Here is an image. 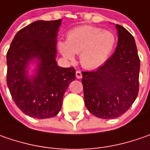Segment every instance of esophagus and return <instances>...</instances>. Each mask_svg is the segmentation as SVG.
<instances>
[{"label":"esophagus","mask_w":150,"mask_h":150,"mask_svg":"<svg viewBox=\"0 0 150 150\" xmlns=\"http://www.w3.org/2000/svg\"><path fill=\"white\" fill-rule=\"evenodd\" d=\"M75 76H76L77 79H81V78H82L81 72L80 70H76V72H75Z\"/></svg>","instance_id":"34e87169"}]
</instances>
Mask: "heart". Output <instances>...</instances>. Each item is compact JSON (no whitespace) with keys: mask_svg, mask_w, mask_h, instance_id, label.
I'll return each mask as SVG.
<instances>
[{"mask_svg":"<svg viewBox=\"0 0 150 150\" xmlns=\"http://www.w3.org/2000/svg\"><path fill=\"white\" fill-rule=\"evenodd\" d=\"M117 42L112 32L84 25L67 33V41H59V49L66 59L74 60L75 54H80L81 65L87 69L99 68L109 59Z\"/></svg>","mask_w":150,"mask_h":150,"instance_id":"1","label":"heart"}]
</instances>
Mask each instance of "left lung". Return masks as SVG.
<instances>
[{
  "label": "left lung",
  "mask_w": 150,
  "mask_h": 150,
  "mask_svg": "<svg viewBox=\"0 0 150 150\" xmlns=\"http://www.w3.org/2000/svg\"><path fill=\"white\" fill-rule=\"evenodd\" d=\"M116 50L95 71L82 72L84 100L94 116L111 119L126 112L137 98L140 60L133 35L117 24Z\"/></svg>",
  "instance_id": "8db88e82"
}]
</instances>
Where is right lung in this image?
I'll return each instance as SVG.
<instances>
[{"instance_id": "add662e5", "label": "right lung", "mask_w": 150, "mask_h": 150, "mask_svg": "<svg viewBox=\"0 0 150 150\" xmlns=\"http://www.w3.org/2000/svg\"><path fill=\"white\" fill-rule=\"evenodd\" d=\"M61 19L36 21L17 32L6 54V82L11 97L26 115L53 117L62 107L63 96L75 80L74 67L62 68L55 60L57 33ZM38 61L33 76L27 75L31 61Z\"/></svg>"}]
</instances>
